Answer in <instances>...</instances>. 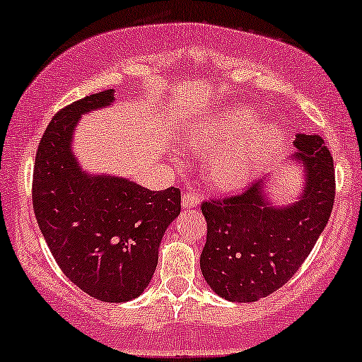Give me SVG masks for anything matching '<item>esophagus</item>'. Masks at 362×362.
<instances>
[{
	"label": "esophagus",
	"mask_w": 362,
	"mask_h": 362,
	"mask_svg": "<svg viewBox=\"0 0 362 362\" xmlns=\"http://www.w3.org/2000/svg\"><path fill=\"white\" fill-rule=\"evenodd\" d=\"M199 202H202V198H199L198 191L189 189L182 193V208H194L198 206Z\"/></svg>",
	"instance_id": "esophagus-1"
}]
</instances>
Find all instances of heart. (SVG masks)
<instances>
[{
  "instance_id": "1",
  "label": "heart",
  "mask_w": 362,
  "mask_h": 362,
  "mask_svg": "<svg viewBox=\"0 0 362 362\" xmlns=\"http://www.w3.org/2000/svg\"><path fill=\"white\" fill-rule=\"evenodd\" d=\"M257 115L248 109L231 107L199 124L191 134L196 147L216 151L209 158V173L221 188H238L252 180L279 141V131L275 127L257 129ZM248 135L250 140L246 139Z\"/></svg>"
}]
</instances>
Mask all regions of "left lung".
Instances as JSON below:
<instances>
[{"instance_id": "left-lung-1", "label": "left lung", "mask_w": 362, "mask_h": 362, "mask_svg": "<svg viewBox=\"0 0 362 362\" xmlns=\"http://www.w3.org/2000/svg\"><path fill=\"white\" fill-rule=\"evenodd\" d=\"M293 159L305 168V188L290 206H269L263 180L242 193L202 203L208 223L199 265L218 296L255 302L292 279L327 225L336 196L334 160L322 137L297 134Z\"/></svg>"}]
</instances>
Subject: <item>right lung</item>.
Segmentation results:
<instances>
[{"instance_id":"right-lung-1","label":"right lung","mask_w":362,"mask_h":362,"mask_svg":"<svg viewBox=\"0 0 362 362\" xmlns=\"http://www.w3.org/2000/svg\"><path fill=\"white\" fill-rule=\"evenodd\" d=\"M112 100L114 90H104L58 110L38 144L31 196L45 242L66 279L99 300L127 302L153 279L164 231L181 211V191H151L124 177L80 171L70 151L75 124Z\"/></svg>"}]
</instances>
